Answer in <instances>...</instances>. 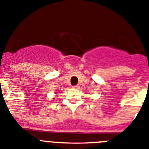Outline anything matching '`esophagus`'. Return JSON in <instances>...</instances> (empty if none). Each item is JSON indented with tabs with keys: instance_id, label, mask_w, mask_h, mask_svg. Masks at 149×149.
Wrapping results in <instances>:
<instances>
[{
	"instance_id": "34e87169",
	"label": "esophagus",
	"mask_w": 149,
	"mask_h": 149,
	"mask_svg": "<svg viewBox=\"0 0 149 149\" xmlns=\"http://www.w3.org/2000/svg\"><path fill=\"white\" fill-rule=\"evenodd\" d=\"M73 88L74 89H78L79 86L78 85H75V86H73Z\"/></svg>"
}]
</instances>
